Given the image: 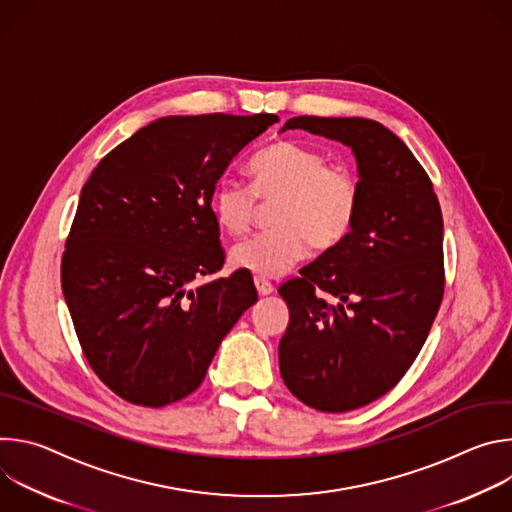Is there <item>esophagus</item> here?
<instances>
[{
  "mask_svg": "<svg viewBox=\"0 0 512 512\" xmlns=\"http://www.w3.org/2000/svg\"><path fill=\"white\" fill-rule=\"evenodd\" d=\"M255 287L259 291V296H271L273 291H275V287L267 279H263V277H255Z\"/></svg>",
  "mask_w": 512,
  "mask_h": 512,
  "instance_id": "obj_1",
  "label": "esophagus"
}]
</instances>
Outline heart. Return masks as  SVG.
<instances>
[{"label":"heart","instance_id":"obj_1","mask_svg":"<svg viewBox=\"0 0 512 512\" xmlns=\"http://www.w3.org/2000/svg\"><path fill=\"white\" fill-rule=\"evenodd\" d=\"M253 186L223 178L212 190L210 208L225 233L243 235L259 200L275 202L273 229L237 243L231 265L257 277H279L300 263L308 245L332 249L352 231L360 208V184L344 166L298 141H279L255 158Z\"/></svg>","mask_w":512,"mask_h":512}]
</instances>
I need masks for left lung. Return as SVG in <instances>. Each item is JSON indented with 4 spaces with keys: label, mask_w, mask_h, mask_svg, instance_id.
Wrapping results in <instances>:
<instances>
[{
    "label": "left lung",
    "mask_w": 512,
    "mask_h": 512,
    "mask_svg": "<svg viewBox=\"0 0 512 512\" xmlns=\"http://www.w3.org/2000/svg\"><path fill=\"white\" fill-rule=\"evenodd\" d=\"M352 150L360 208L350 235L279 287L289 324L279 371L302 403L326 413L369 405L417 358L444 296V218L407 145L362 117H291Z\"/></svg>",
    "instance_id": "left-lung-1"
}]
</instances>
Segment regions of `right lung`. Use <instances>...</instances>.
Returning a JSON list of instances; mask_svg holds the SVG:
<instances>
[{
    "instance_id": "1",
    "label": "right lung",
    "mask_w": 512,
    "mask_h": 512,
    "mask_svg": "<svg viewBox=\"0 0 512 512\" xmlns=\"http://www.w3.org/2000/svg\"><path fill=\"white\" fill-rule=\"evenodd\" d=\"M279 117L172 115L109 152L81 190L62 294L97 377L164 407L194 393L223 338L257 302L241 273L196 289L225 255L210 198L229 164Z\"/></svg>"
}]
</instances>
